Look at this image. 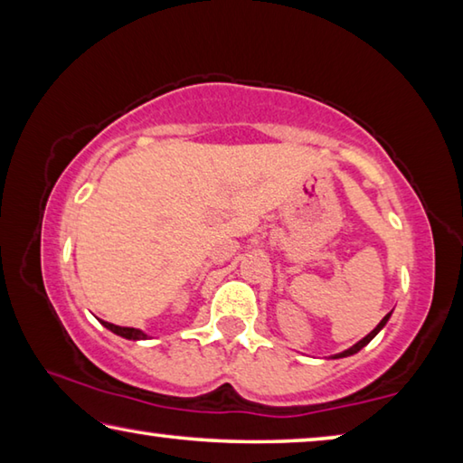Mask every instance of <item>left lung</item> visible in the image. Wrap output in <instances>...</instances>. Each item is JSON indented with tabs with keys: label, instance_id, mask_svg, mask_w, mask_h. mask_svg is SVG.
Returning <instances> with one entry per match:
<instances>
[{
	"label": "left lung",
	"instance_id": "1",
	"mask_svg": "<svg viewBox=\"0 0 463 463\" xmlns=\"http://www.w3.org/2000/svg\"><path fill=\"white\" fill-rule=\"evenodd\" d=\"M390 315H392V312H388V315H386V317H383V318L380 320V325H378V326H375V328H373V331H372L370 335H367V336H364V339H362V341H359V343H355V345H354V347H351V349H347V351H343V354H339V355H335V357H347V355H354V354H357V351H359V349H362V347H365V345H367V343H370V341L373 339V336H375V335H378V333L382 331V328H383V325H386V323H388V318H390Z\"/></svg>",
	"mask_w": 463,
	"mask_h": 463
}]
</instances>
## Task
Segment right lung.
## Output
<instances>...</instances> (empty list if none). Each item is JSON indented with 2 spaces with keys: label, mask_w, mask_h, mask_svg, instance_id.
Instances as JSON below:
<instances>
[{
  "label": "right lung",
  "mask_w": 463,
  "mask_h": 463,
  "mask_svg": "<svg viewBox=\"0 0 463 463\" xmlns=\"http://www.w3.org/2000/svg\"><path fill=\"white\" fill-rule=\"evenodd\" d=\"M101 325L109 331L124 336V339H132V341H138V339H146V335L143 331H138V328H130V326H118V325H112V323H106V320H101Z\"/></svg>",
  "instance_id": "obj_1"
}]
</instances>
